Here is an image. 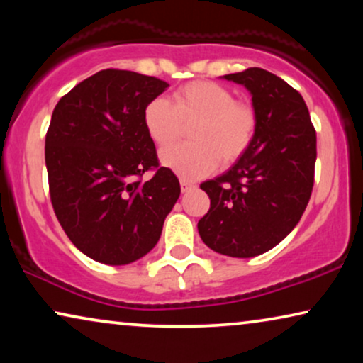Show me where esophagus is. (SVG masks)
I'll use <instances>...</instances> for the list:
<instances>
[{"label":"esophagus","instance_id":"obj_1","mask_svg":"<svg viewBox=\"0 0 363 363\" xmlns=\"http://www.w3.org/2000/svg\"><path fill=\"white\" fill-rule=\"evenodd\" d=\"M180 186H182V191L185 193V191H188V190H191L193 186V183H190V182H186V180H180Z\"/></svg>","mask_w":363,"mask_h":363}]
</instances>
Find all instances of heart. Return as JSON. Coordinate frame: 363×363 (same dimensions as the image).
<instances>
[{
	"label": "heart",
	"mask_w": 363,
	"mask_h": 363,
	"mask_svg": "<svg viewBox=\"0 0 363 363\" xmlns=\"http://www.w3.org/2000/svg\"><path fill=\"white\" fill-rule=\"evenodd\" d=\"M143 125L158 148H167L193 127V143L168 148L163 165L186 180L210 175L223 165H233L255 142L257 112L252 104L236 101L221 84L193 81L173 92V104L155 97L143 108Z\"/></svg>",
	"instance_id": "1"
}]
</instances>
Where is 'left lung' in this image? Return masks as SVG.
<instances>
[{"mask_svg":"<svg viewBox=\"0 0 363 363\" xmlns=\"http://www.w3.org/2000/svg\"><path fill=\"white\" fill-rule=\"evenodd\" d=\"M252 96L255 142L226 173L201 183L210 210L198 221L203 242L231 257H252L284 240L314 186L315 128L294 87L261 67L228 74Z\"/></svg>","mask_w":363,"mask_h":363,"instance_id":"obj_1","label":"left lung"}]
</instances>
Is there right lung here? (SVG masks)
Wrapping results in <instances>:
<instances>
[{"label":"right lung","mask_w":363,"mask_h":363,"mask_svg":"<svg viewBox=\"0 0 363 363\" xmlns=\"http://www.w3.org/2000/svg\"><path fill=\"white\" fill-rule=\"evenodd\" d=\"M168 84L104 69L54 107L46 133L49 195L59 225L94 261L122 266L145 256L180 196V182L158 162L143 108ZM147 171L152 179L143 180Z\"/></svg>","instance_id":"add662e5"}]
</instances>
